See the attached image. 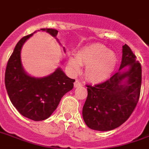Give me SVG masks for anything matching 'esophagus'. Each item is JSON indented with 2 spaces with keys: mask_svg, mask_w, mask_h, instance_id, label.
Returning a JSON list of instances; mask_svg holds the SVG:
<instances>
[{
  "mask_svg": "<svg viewBox=\"0 0 149 149\" xmlns=\"http://www.w3.org/2000/svg\"><path fill=\"white\" fill-rule=\"evenodd\" d=\"M82 86V84L79 82V80H76L74 83V87H81Z\"/></svg>",
  "mask_w": 149,
  "mask_h": 149,
  "instance_id": "esophagus-1",
  "label": "esophagus"
}]
</instances>
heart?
<instances>
[{"instance_id":"obj_1","label":"heart","mask_w":149,"mask_h":149,"mask_svg":"<svg viewBox=\"0 0 149 149\" xmlns=\"http://www.w3.org/2000/svg\"><path fill=\"white\" fill-rule=\"evenodd\" d=\"M116 54L101 44L84 47L76 56L70 55L68 65L73 74L80 72L81 65H86L85 76L93 82H102L109 79L117 65Z\"/></svg>"}]
</instances>
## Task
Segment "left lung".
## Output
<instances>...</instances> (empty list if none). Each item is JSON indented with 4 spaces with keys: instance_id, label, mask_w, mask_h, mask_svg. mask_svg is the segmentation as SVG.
<instances>
[{
    "instance_id": "obj_1",
    "label": "left lung",
    "mask_w": 149,
    "mask_h": 149,
    "mask_svg": "<svg viewBox=\"0 0 149 149\" xmlns=\"http://www.w3.org/2000/svg\"><path fill=\"white\" fill-rule=\"evenodd\" d=\"M120 69L105 82L87 85V97L83 119L91 129L109 131L127 121L138 104L141 85V66L131 49L123 46Z\"/></svg>"
}]
</instances>
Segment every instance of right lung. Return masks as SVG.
Segmentation results:
<instances>
[{
  "label": "right lung",
  "instance_id": "1",
  "mask_svg": "<svg viewBox=\"0 0 149 149\" xmlns=\"http://www.w3.org/2000/svg\"><path fill=\"white\" fill-rule=\"evenodd\" d=\"M40 30L48 33L60 44L56 37L58 30ZM33 33L17 43L7 64L4 83L10 101L19 113L34 121H41L51 116L63 95L72 89L75 79L67 77L60 67L44 77H32L25 71L21 59L22 47ZM63 49L65 52L64 47Z\"/></svg>",
  "mask_w": 149,
  "mask_h": 149
}]
</instances>
